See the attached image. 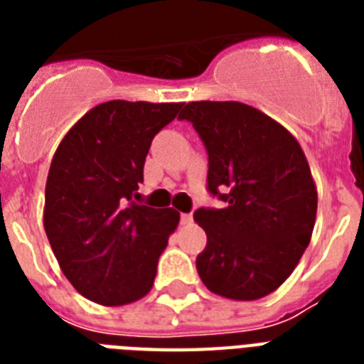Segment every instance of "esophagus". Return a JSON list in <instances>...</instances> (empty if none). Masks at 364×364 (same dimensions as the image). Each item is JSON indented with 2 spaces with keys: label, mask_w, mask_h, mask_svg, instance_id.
Masks as SVG:
<instances>
[{
  "label": "esophagus",
  "mask_w": 364,
  "mask_h": 364,
  "mask_svg": "<svg viewBox=\"0 0 364 364\" xmlns=\"http://www.w3.org/2000/svg\"><path fill=\"white\" fill-rule=\"evenodd\" d=\"M183 225H193V213H181Z\"/></svg>",
  "instance_id": "1"
}]
</instances>
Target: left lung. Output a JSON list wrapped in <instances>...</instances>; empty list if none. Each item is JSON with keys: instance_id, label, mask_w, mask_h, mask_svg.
<instances>
[{"instance_id": "8db88e82", "label": "left lung", "mask_w": 364, "mask_h": 364, "mask_svg": "<svg viewBox=\"0 0 364 364\" xmlns=\"http://www.w3.org/2000/svg\"><path fill=\"white\" fill-rule=\"evenodd\" d=\"M208 151V193L223 208H198L208 234L196 270L211 293L262 299L282 285L308 247L317 191L299 141L279 122L240 102H191Z\"/></svg>"}]
</instances>
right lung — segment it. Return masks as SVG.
<instances>
[{
	"label": "right lung",
	"instance_id": "obj_1",
	"mask_svg": "<svg viewBox=\"0 0 364 364\" xmlns=\"http://www.w3.org/2000/svg\"><path fill=\"white\" fill-rule=\"evenodd\" d=\"M181 105L105 102L88 111L54 153L45 232L64 276L98 304H130L153 287L179 213L139 204L137 188L153 137Z\"/></svg>",
	"mask_w": 364,
	"mask_h": 364
}]
</instances>
